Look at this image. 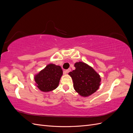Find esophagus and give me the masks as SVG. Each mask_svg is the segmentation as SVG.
I'll return each instance as SVG.
<instances>
[{
	"label": "esophagus",
	"mask_w": 133,
	"mask_h": 133,
	"mask_svg": "<svg viewBox=\"0 0 133 133\" xmlns=\"http://www.w3.org/2000/svg\"><path fill=\"white\" fill-rule=\"evenodd\" d=\"M70 71H71V69H70V68H69V69L65 70V73H69V72H70Z\"/></svg>",
	"instance_id": "1"
}]
</instances>
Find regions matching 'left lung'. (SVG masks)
I'll list each match as a JSON object with an SVG mask.
<instances>
[{
    "instance_id": "8db88e82",
    "label": "left lung",
    "mask_w": 133,
    "mask_h": 133,
    "mask_svg": "<svg viewBox=\"0 0 133 133\" xmlns=\"http://www.w3.org/2000/svg\"><path fill=\"white\" fill-rule=\"evenodd\" d=\"M74 66L75 69L69 73V75L73 79L75 90L84 97L90 96L99 88L100 76L85 63L76 62Z\"/></svg>"
}]
</instances>
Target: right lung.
Wrapping results in <instances>:
<instances>
[{
    "mask_svg": "<svg viewBox=\"0 0 133 133\" xmlns=\"http://www.w3.org/2000/svg\"><path fill=\"white\" fill-rule=\"evenodd\" d=\"M63 75L62 68L54 64H49L34 76L35 85L43 92H49L58 87Z\"/></svg>",
    "mask_w": 133,
    "mask_h": 133,
    "instance_id": "add662e5",
    "label": "right lung"
}]
</instances>
